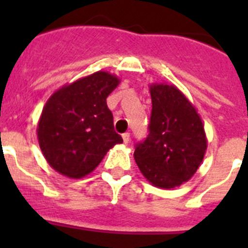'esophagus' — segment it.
<instances>
[{
  "label": "esophagus",
  "instance_id": "obj_1",
  "mask_svg": "<svg viewBox=\"0 0 248 248\" xmlns=\"http://www.w3.org/2000/svg\"><path fill=\"white\" fill-rule=\"evenodd\" d=\"M122 138H123V141H124V144H125V145H128V144L130 143V134H129V133H124V134L122 135Z\"/></svg>",
  "mask_w": 248,
  "mask_h": 248
}]
</instances>
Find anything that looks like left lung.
I'll return each instance as SVG.
<instances>
[{"mask_svg":"<svg viewBox=\"0 0 248 248\" xmlns=\"http://www.w3.org/2000/svg\"><path fill=\"white\" fill-rule=\"evenodd\" d=\"M149 135L137 144L134 159L151 185L172 189L198 171L207 149L198 110L185 94L165 83H153Z\"/></svg>","mask_w":248,"mask_h":248,"instance_id":"left-lung-1","label":"left lung"}]
</instances>
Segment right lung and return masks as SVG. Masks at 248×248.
<instances>
[{
	"instance_id": "obj_1",
	"label": "right lung",
	"mask_w": 248,
	"mask_h": 248,
	"mask_svg": "<svg viewBox=\"0 0 248 248\" xmlns=\"http://www.w3.org/2000/svg\"><path fill=\"white\" fill-rule=\"evenodd\" d=\"M120 79L108 72L63 85L43 107L37 125L39 148L47 163L59 174L73 179L85 176L115 144V133L107 98Z\"/></svg>"
}]
</instances>
